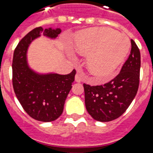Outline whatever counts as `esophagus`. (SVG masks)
I'll return each mask as SVG.
<instances>
[{
    "label": "esophagus",
    "mask_w": 153,
    "mask_h": 153,
    "mask_svg": "<svg viewBox=\"0 0 153 153\" xmlns=\"http://www.w3.org/2000/svg\"><path fill=\"white\" fill-rule=\"evenodd\" d=\"M82 80H83V75L79 72H77L75 76V81L77 83H79Z\"/></svg>",
    "instance_id": "1"
}]
</instances>
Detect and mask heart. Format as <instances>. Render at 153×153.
I'll use <instances>...</instances> for the list:
<instances>
[{"instance_id": "b5f03b06", "label": "heart", "mask_w": 153, "mask_h": 153, "mask_svg": "<svg viewBox=\"0 0 153 153\" xmlns=\"http://www.w3.org/2000/svg\"><path fill=\"white\" fill-rule=\"evenodd\" d=\"M74 48L79 53L87 54L86 64L90 74L105 81L111 77L125 60L130 42L126 35L112 29L94 27L76 33Z\"/></svg>"}]
</instances>
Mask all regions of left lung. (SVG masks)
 I'll return each mask as SVG.
<instances>
[{"mask_svg":"<svg viewBox=\"0 0 153 153\" xmlns=\"http://www.w3.org/2000/svg\"><path fill=\"white\" fill-rule=\"evenodd\" d=\"M131 46L129 58L114 79L101 86L83 84L86 110L95 120L109 122L119 118L136 97L141 60L140 50L133 40Z\"/></svg>","mask_w":153,"mask_h":153,"instance_id":"8db88e82","label":"left lung"}]
</instances>
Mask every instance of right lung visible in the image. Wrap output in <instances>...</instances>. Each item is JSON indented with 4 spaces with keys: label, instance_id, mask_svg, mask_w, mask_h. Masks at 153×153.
Listing matches in <instances>:
<instances>
[{
    "label": "right lung",
    "instance_id": "right-lung-1",
    "mask_svg": "<svg viewBox=\"0 0 153 153\" xmlns=\"http://www.w3.org/2000/svg\"><path fill=\"white\" fill-rule=\"evenodd\" d=\"M60 32V28H35L19 42L13 53L12 81L16 97L30 117L41 122L54 121L62 114L76 70L67 75L39 74L29 67L27 53L31 42L41 34L56 39Z\"/></svg>",
    "mask_w": 153,
    "mask_h": 153
}]
</instances>
